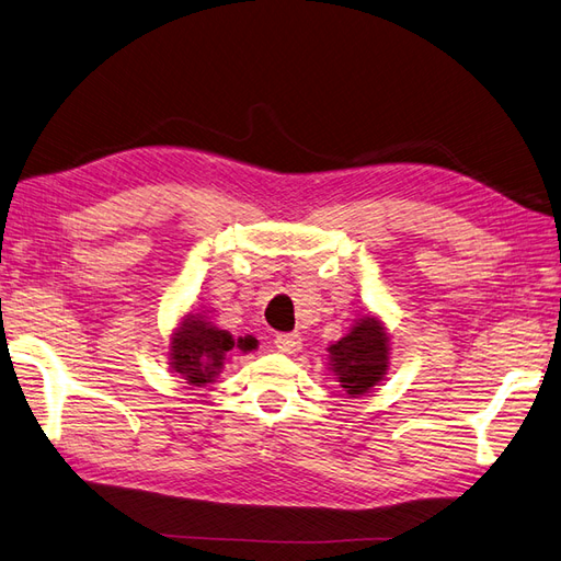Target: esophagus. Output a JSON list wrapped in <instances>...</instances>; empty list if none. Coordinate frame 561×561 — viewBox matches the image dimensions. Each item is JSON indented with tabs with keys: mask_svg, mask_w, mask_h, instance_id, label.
I'll return each mask as SVG.
<instances>
[{
	"mask_svg": "<svg viewBox=\"0 0 561 561\" xmlns=\"http://www.w3.org/2000/svg\"><path fill=\"white\" fill-rule=\"evenodd\" d=\"M274 344H276V348L280 351V353H297L299 348H301V336L297 334V332H285V334H278L276 339H274Z\"/></svg>",
	"mask_w": 561,
	"mask_h": 561,
	"instance_id": "34e87169",
	"label": "esophagus"
}]
</instances>
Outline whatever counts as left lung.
<instances>
[{
    "instance_id": "obj_1",
    "label": "left lung",
    "mask_w": 561,
    "mask_h": 561,
    "mask_svg": "<svg viewBox=\"0 0 561 561\" xmlns=\"http://www.w3.org/2000/svg\"><path fill=\"white\" fill-rule=\"evenodd\" d=\"M332 371L348 396H363L388 369V336L377 318H360L330 348Z\"/></svg>"
}]
</instances>
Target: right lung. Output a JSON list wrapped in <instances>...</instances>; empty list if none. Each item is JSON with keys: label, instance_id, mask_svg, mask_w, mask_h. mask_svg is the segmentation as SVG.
<instances>
[{"label": "right lung", "instance_id": "add662e5", "mask_svg": "<svg viewBox=\"0 0 561 561\" xmlns=\"http://www.w3.org/2000/svg\"><path fill=\"white\" fill-rule=\"evenodd\" d=\"M241 348L243 353L257 348V339H233L227 330L210 325L203 316H184L171 342V367L186 379L190 386L210 383L219 369L225 367L227 353Z\"/></svg>", "mask_w": 561, "mask_h": 561}]
</instances>
